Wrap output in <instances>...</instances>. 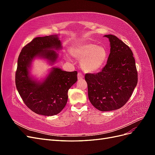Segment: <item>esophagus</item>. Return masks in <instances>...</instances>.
<instances>
[{
  "instance_id": "34e87169",
  "label": "esophagus",
  "mask_w": 155,
  "mask_h": 155,
  "mask_svg": "<svg viewBox=\"0 0 155 155\" xmlns=\"http://www.w3.org/2000/svg\"><path fill=\"white\" fill-rule=\"evenodd\" d=\"M78 78L79 79H81L83 78V74L81 72H78Z\"/></svg>"
}]
</instances>
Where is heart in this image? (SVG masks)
<instances>
[{"mask_svg":"<svg viewBox=\"0 0 155 155\" xmlns=\"http://www.w3.org/2000/svg\"><path fill=\"white\" fill-rule=\"evenodd\" d=\"M71 54L74 58L82 60V68L87 72H95L100 70L104 66L108 56L105 46H97L91 43L73 48Z\"/></svg>","mask_w":155,"mask_h":155,"instance_id":"obj_1","label":"heart"}]
</instances>
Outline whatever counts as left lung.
<instances>
[{
	"instance_id": "obj_1",
	"label": "left lung",
	"mask_w": 155,
	"mask_h": 155,
	"mask_svg": "<svg viewBox=\"0 0 155 155\" xmlns=\"http://www.w3.org/2000/svg\"><path fill=\"white\" fill-rule=\"evenodd\" d=\"M109 38L110 52L105 66L96 74H86L88 96L92 105L101 111L122 107L129 100L138 83L133 51L113 35Z\"/></svg>"
}]
</instances>
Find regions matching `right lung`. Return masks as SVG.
Instances as JSON below:
<instances>
[{"label":"right lung","instance_id":"obj_1","mask_svg":"<svg viewBox=\"0 0 155 155\" xmlns=\"http://www.w3.org/2000/svg\"><path fill=\"white\" fill-rule=\"evenodd\" d=\"M61 48L57 35L35 37L22 48L17 61L15 85L22 101L35 113L44 116L58 114L66 105L68 91L77 81V71L66 72L53 68L43 82L30 77L32 59L41 56L54 63L58 55L53 49Z\"/></svg>","mask_w":155,"mask_h":155}]
</instances>
